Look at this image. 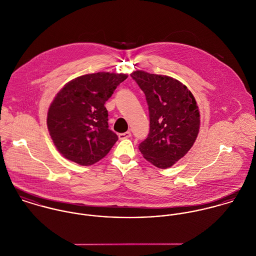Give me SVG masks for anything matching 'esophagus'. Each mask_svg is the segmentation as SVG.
Wrapping results in <instances>:
<instances>
[{"label":"esophagus","instance_id":"34e87169","mask_svg":"<svg viewBox=\"0 0 256 256\" xmlns=\"http://www.w3.org/2000/svg\"><path fill=\"white\" fill-rule=\"evenodd\" d=\"M118 137H119V139H120V140H123V139H128V138H130V137H131V133H130V132L120 133V134L118 135Z\"/></svg>","mask_w":256,"mask_h":256}]
</instances>
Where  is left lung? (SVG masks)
<instances>
[{
	"label": "left lung",
	"mask_w": 256,
	"mask_h": 256,
	"mask_svg": "<svg viewBox=\"0 0 256 256\" xmlns=\"http://www.w3.org/2000/svg\"><path fill=\"white\" fill-rule=\"evenodd\" d=\"M146 96L150 133L139 145L148 162L168 168L193 146L200 114L190 90L178 80L162 74L136 71L131 74Z\"/></svg>",
	"instance_id": "obj_1"
}]
</instances>
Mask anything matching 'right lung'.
Segmentation results:
<instances>
[{
	"mask_svg": "<svg viewBox=\"0 0 256 256\" xmlns=\"http://www.w3.org/2000/svg\"><path fill=\"white\" fill-rule=\"evenodd\" d=\"M123 74H90L68 82L55 96L47 115L50 136L58 150L80 166L98 162L118 140L110 130L104 104Z\"/></svg>",
	"mask_w": 256,
	"mask_h": 256,
	"instance_id": "1",
	"label": "right lung"
}]
</instances>
